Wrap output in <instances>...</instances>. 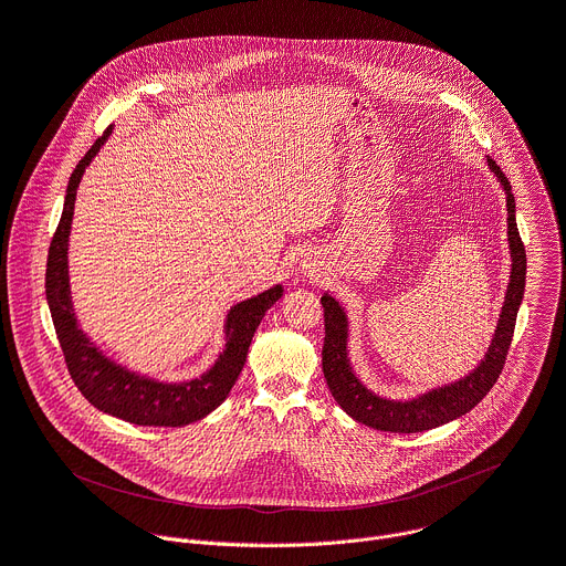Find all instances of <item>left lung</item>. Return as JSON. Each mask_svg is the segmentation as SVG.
I'll return each mask as SVG.
<instances>
[{
    "label": "left lung",
    "mask_w": 566,
    "mask_h": 566,
    "mask_svg": "<svg viewBox=\"0 0 566 566\" xmlns=\"http://www.w3.org/2000/svg\"><path fill=\"white\" fill-rule=\"evenodd\" d=\"M489 160L491 172H495L500 186L506 192V210H509V249H511V282L504 295V306L497 319V329L491 340V347L481 363L463 378L434 387L426 394H419L410 400H394L374 394L363 385L356 376L349 360V319L345 308L329 293L322 295L325 306V347H322V371H325L327 385L338 400V406L358 423L369 426L382 432H423L450 423L465 412H470L476 402L486 396L497 382L506 354L513 340L517 311L524 297L526 284V251L520 239L517 221H515V197L511 192V184L506 175L500 170L493 158Z\"/></svg>",
    "instance_id": "obj_1"
}]
</instances>
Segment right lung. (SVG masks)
I'll return each instance as SVG.
<instances>
[{
    "label": "right lung",
    "mask_w": 566,
    "mask_h": 566,
    "mask_svg": "<svg viewBox=\"0 0 566 566\" xmlns=\"http://www.w3.org/2000/svg\"><path fill=\"white\" fill-rule=\"evenodd\" d=\"M109 134L112 127L92 145L69 179L62 217L49 247L46 302L66 369L75 387L83 391L94 408L134 426L181 428L208 417L226 400L241 367L247 363L255 329L260 327L264 313L282 297L284 289L282 284H275L255 297L230 306L223 325L226 347L214 365L197 378L184 382H160L129 371L127 367L107 358L77 325L71 302L66 255L80 179H83L85 168L101 151Z\"/></svg>",
    "instance_id": "obj_1"
}]
</instances>
